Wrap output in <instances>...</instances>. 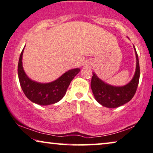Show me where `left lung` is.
<instances>
[{"label": "left lung", "mask_w": 153, "mask_h": 153, "mask_svg": "<svg viewBox=\"0 0 153 153\" xmlns=\"http://www.w3.org/2000/svg\"><path fill=\"white\" fill-rule=\"evenodd\" d=\"M134 46V45H133ZM136 56V69L134 76L129 83L122 86H115L105 83L99 79L96 73L92 72L91 89L95 99L101 105L114 108L124 105L131 100L138 86L140 70L138 55L134 46Z\"/></svg>", "instance_id": "8db88e82"}]
</instances>
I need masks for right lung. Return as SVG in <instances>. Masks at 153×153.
<instances>
[{"mask_svg":"<svg viewBox=\"0 0 153 153\" xmlns=\"http://www.w3.org/2000/svg\"><path fill=\"white\" fill-rule=\"evenodd\" d=\"M22 50L18 65V76L24 94L32 102L41 105L56 103L65 96L68 86L74 76L80 72L79 68L69 70L56 80L49 83H40L29 77L23 67Z\"/></svg>","mask_w":153,"mask_h":153,"instance_id":"1","label":"right lung"}]
</instances>
